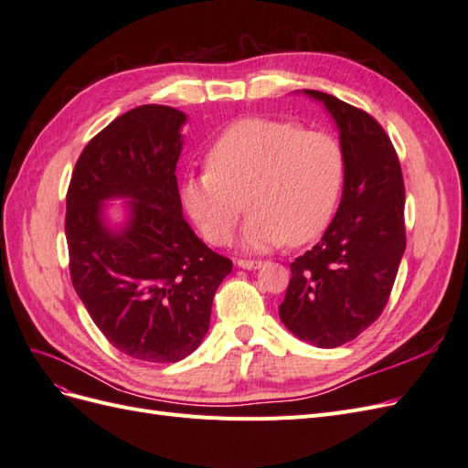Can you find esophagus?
Returning <instances> with one entry per match:
<instances>
[{
    "label": "esophagus",
    "mask_w": 468,
    "mask_h": 468,
    "mask_svg": "<svg viewBox=\"0 0 468 468\" xmlns=\"http://www.w3.org/2000/svg\"><path fill=\"white\" fill-rule=\"evenodd\" d=\"M236 265L242 267V269H258V267L263 265V261H260V260H238Z\"/></svg>",
    "instance_id": "obj_1"
}]
</instances>
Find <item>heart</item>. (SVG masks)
<instances>
[{
  "label": "heart",
  "instance_id": "obj_1",
  "mask_svg": "<svg viewBox=\"0 0 468 468\" xmlns=\"http://www.w3.org/2000/svg\"><path fill=\"white\" fill-rule=\"evenodd\" d=\"M346 177L337 140L281 119L250 117L230 124L207 154V172L191 176L181 201L212 246H229L239 217L250 250L301 246L334 217Z\"/></svg>",
  "mask_w": 468,
  "mask_h": 468
}]
</instances>
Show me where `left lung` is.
Here are the masks:
<instances>
[{
  "instance_id": "1",
  "label": "left lung",
  "mask_w": 468,
  "mask_h": 468,
  "mask_svg": "<svg viewBox=\"0 0 468 468\" xmlns=\"http://www.w3.org/2000/svg\"><path fill=\"white\" fill-rule=\"evenodd\" d=\"M339 129L342 203L320 242L291 263L282 324L316 347H337L382 314L406 250L404 179L388 134L363 109L304 90Z\"/></svg>"
}]
</instances>
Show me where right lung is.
<instances>
[{
	"instance_id": "add662e5",
	"label": "right lung",
	"mask_w": 468,
	"mask_h": 468,
	"mask_svg": "<svg viewBox=\"0 0 468 468\" xmlns=\"http://www.w3.org/2000/svg\"><path fill=\"white\" fill-rule=\"evenodd\" d=\"M186 119L167 105L124 112L83 148L66 193L72 285L107 342L148 363H177L199 347L232 271L183 218L176 165ZM111 196L133 199L121 233L101 220Z\"/></svg>"
}]
</instances>
